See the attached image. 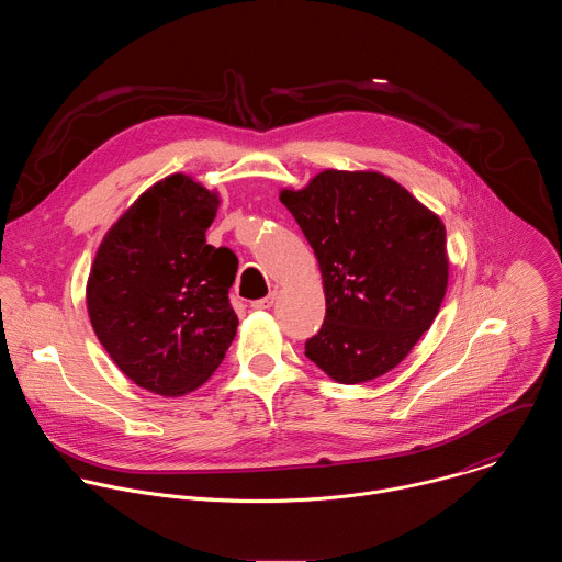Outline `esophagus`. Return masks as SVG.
<instances>
[{"label": "esophagus", "mask_w": 562, "mask_h": 562, "mask_svg": "<svg viewBox=\"0 0 562 562\" xmlns=\"http://www.w3.org/2000/svg\"><path fill=\"white\" fill-rule=\"evenodd\" d=\"M276 297H278V291L269 293V295H267V297H262V300L251 302V308H258V311H262V308H271V306H273V302H276Z\"/></svg>", "instance_id": "obj_1"}]
</instances>
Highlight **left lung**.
I'll return each mask as SVG.
<instances>
[{
    "label": "left lung",
    "instance_id": "obj_1",
    "mask_svg": "<svg viewBox=\"0 0 562 562\" xmlns=\"http://www.w3.org/2000/svg\"><path fill=\"white\" fill-rule=\"evenodd\" d=\"M280 202L323 273L327 315L304 353L340 384L403 362L440 311L447 282L442 220L378 171L327 169Z\"/></svg>",
    "mask_w": 562,
    "mask_h": 562
}]
</instances>
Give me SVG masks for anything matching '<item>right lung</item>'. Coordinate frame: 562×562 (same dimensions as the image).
I'll list each match as a JSON object with an SVG mask.
<instances>
[{
    "instance_id": "obj_1",
    "label": "right lung",
    "mask_w": 562,
    "mask_h": 562,
    "mask_svg": "<svg viewBox=\"0 0 562 562\" xmlns=\"http://www.w3.org/2000/svg\"><path fill=\"white\" fill-rule=\"evenodd\" d=\"M217 191L173 173L106 231L87 282L93 331L117 369L157 395H184L220 367L237 331V258L206 245Z\"/></svg>"
}]
</instances>
